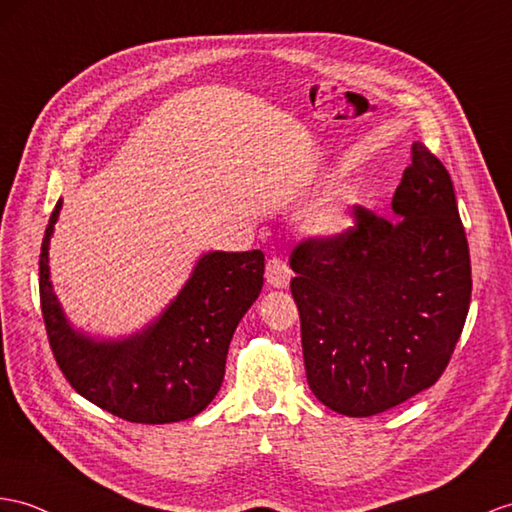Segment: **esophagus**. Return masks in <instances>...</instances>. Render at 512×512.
Returning <instances> with one entry per match:
<instances>
[{"label":"esophagus","instance_id":"1","mask_svg":"<svg viewBox=\"0 0 512 512\" xmlns=\"http://www.w3.org/2000/svg\"><path fill=\"white\" fill-rule=\"evenodd\" d=\"M265 280H267L269 286H273V289H286V286H289V282H291V269H289V265H286L282 258L273 256L269 263H267Z\"/></svg>","mask_w":512,"mask_h":512}]
</instances>
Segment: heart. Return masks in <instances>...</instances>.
<instances>
[{
	"mask_svg": "<svg viewBox=\"0 0 512 512\" xmlns=\"http://www.w3.org/2000/svg\"><path fill=\"white\" fill-rule=\"evenodd\" d=\"M354 199L347 193H339L310 210L304 228L317 239H336L352 226Z\"/></svg>",
	"mask_w": 512,
	"mask_h": 512,
	"instance_id": "heart-1",
	"label": "heart"
}]
</instances>
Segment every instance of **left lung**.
<instances>
[{"label":"left lung","mask_w":512,"mask_h":512,"mask_svg":"<svg viewBox=\"0 0 512 512\" xmlns=\"http://www.w3.org/2000/svg\"><path fill=\"white\" fill-rule=\"evenodd\" d=\"M410 154L397 221L358 206L354 228L291 254L308 386L339 415L371 417L430 389L467 319L471 263L452 178L423 143Z\"/></svg>","instance_id":"8db88e82"}]
</instances>
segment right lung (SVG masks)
I'll use <instances>...</instances> for the list:
<instances>
[{
  "label": "right lung",
  "instance_id": "add662e5",
  "mask_svg": "<svg viewBox=\"0 0 512 512\" xmlns=\"http://www.w3.org/2000/svg\"><path fill=\"white\" fill-rule=\"evenodd\" d=\"M58 199L41 245L39 289L49 345L82 397L132 423L191 419L215 400L232 334L263 289L265 254L206 252L189 280L145 328L119 339L73 326L49 280V241Z\"/></svg>",
  "mask_w": 512,
  "mask_h": 512
}]
</instances>
